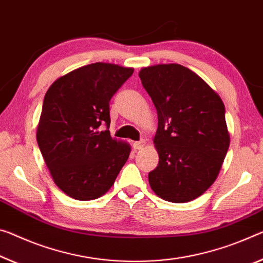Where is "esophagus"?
Wrapping results in <instances>:
<instances>
[{"instance_id":"esophagus-1","label":"esophagus","mask_w":263,"mask_h":263,"mask_svg":"<svg viewBox=\"0 0 263 263\" xmlns=\"http://www.w3.org/2000/svg\"><path fill=\"white\" fill-rule=\"evenodd\" d=\"M145 145V141L144 140H139V141H136V143H133V148L135 149H140L143 148Z\"/></svg>"}]
</instances>
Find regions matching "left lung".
I'll return each mask as SVG.
<instances>
[{
  "label": "left lung",
  "mask_w": 263,
  "mask_h": 263,
  "mask_svg": "<svg viewBox=\"0 0 263 263\" xmlns=\"http://www.w3.org/2000/svg\"><path fill=\"white\" fill-rule=\"evenodd\" d=\"M139 77L158 114L149 186L166 201L194 200L215 181L229 147L221 98L180 64L147 66Z\"/></svg>",
  "instance_id": "8db88e82"
}]
</instances>
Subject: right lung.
I'll return each instance as SVG.
<instances>
[{
	"mask_svg": "<svg viewBox=\"0 0 263 263\" xmlns=\"http://www.w3.org/2000/svg\"><path fill=\"white\" fill-rule=\"evenodd\" d=\"M132 68L93 63L62 76L45 93L37 144L55 184L87 201L114 185L130 145L110 136V101Z\"/></svg>",
	"mask_w": 263,
	"mask_h": 263,
	"instance_id": "add662e5",
	"label": "right lung"
}]
</instances>
